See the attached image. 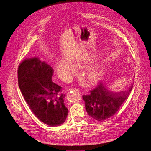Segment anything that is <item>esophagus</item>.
<instances>
[{
    "mask_svg": "<svg viewBox=\"0 0 151 151\" xmlns=\"http://www.w3.org/2000/svg\"><path fill=\"white\" fill-rule=\"evenodd\" d=\"M78 91V92H80L81 91L79 90V89H76V88H70L69 90H68V91Z\"/></svg>",
    "mask_w": 151,
    "mask_h": 151,
    "instance_id": "obj_1",
    "label": "esophagus"
}]
</instances>
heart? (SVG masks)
Listing matches in <instances>:
<instances>
[{"instance_id": "obj_1", "label": "heart", "mask_w": 151, "mask_h": 151, "mask_svg": "<svg viewBox=\"0 0 151 151\" xmlns=\"http://www.w3.org/2000/svg\"><path fill=\"white\" fill-rule=\"evenodd\" d=\"M87 60L83 58L81 60H74L73 64L78 68H83L87 64ZM68 59L63 57H59L56 62V72L58 77L64 82H69L73 76L77 74L76 68ZM103 75V72L96 68H90L86 69L83 76L87 81L90 86L97 84L101 80Z\"/></svg>"}]
</instances>
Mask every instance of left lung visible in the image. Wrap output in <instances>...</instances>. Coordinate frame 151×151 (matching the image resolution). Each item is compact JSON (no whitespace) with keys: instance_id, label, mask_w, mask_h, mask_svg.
<instances>
[{"instance_id":"1","label":"left lung","mask_w":151,"mask_h":151,"mask_svg":"<svg viewBox=\"0 0 151 151\" xmlns=\"http://www.w3.org/2000/svg\"><path fill=\"white\" fill-rule=\"evenodd\" d=\"M133 85L127 91L113 93L103 83L91 91L90 95L83 96L88 114L97 121H104L113 116L131 93Z\"/></svg>"}]
</instances>
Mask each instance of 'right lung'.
Instances as JSON below:
<instances>
[{"mask_svg":"<svg viewBox=\"0 0 151 151\" xmlns=\"http://www.w3.org/2000/svg\"><path fill=\"white\" fill-rule=\"evenodd\" d=\"M54 70L38 57L27 58L18 69L19 88L35 115L42 122L57 127L66 119L68 109L64 105L65 95L61 87L51 79Z\"/></svg>","mask_w":151,"mask_h":151,"instance_id":"add662e5","label":"right lung"}]
</instances>
